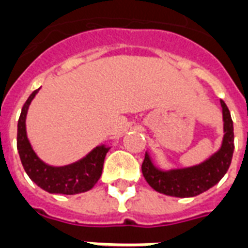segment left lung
I'll return each mask as SVG.
<instances>
[{"label":"left lung","instance_id":"1","mask_svg":"<svg viewBox=\"0 0 248 248\" xmlns=\"http://www.w3.org/2000/svg\"><path fill=\"white\" fill-rule=\"evenodd\" d=\"M224 113V141L220 151L200 165L187 169L162 171L151 162L145 154L141 173L154 190L175 198H191L207 191L220 182L232 164L234 152V127L229 108L221 100Z\"/></svg>","mask_w":248,"mask_h":248}]
</instances>
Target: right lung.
Wrapping results in <instances>:
<instances>
[{
    "mask_svg": "<svg viewBox=\"0 0 248 248\" xmlns=\"http://www.w3.org/2000/svg\"><path fill=\"white\" fill-rule=\"evenodd\" d=\"M37 91L39 90L33 91L24 103L18 121L16 148L26 173L37 186L50 194L74 195L88 191L101 177L104 160L109 148H105L104 145L97 147L80 161L62 168H54L44 164L31 148L26 134V116L28 107Z\"/></svg>",
    "mask_w": 248,
    "mask_h": 248,
    "instance_id": "right-lung-1",
    "label": "right lung"
}]
</instances>
